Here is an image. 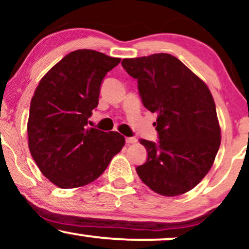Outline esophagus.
Listing matches in <instances>:
<instances>
[{
	"label": "esophagus",
	"instance_id": "34e87169",
	"mask_svg": "<svg viewBox=\"0 0 249 249\" xmlns=\"http://www.w3.org/2000/svg\"><path fill=\"white\" fill-rule=\"evenodd\" d=\"M125 142H126V144H134V142H137V138H134V137H127V138H125Z\"/></svg>",
	"mask_w": 249,
	"mask_h": 249
}]
</instances>
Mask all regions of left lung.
Returning <instances> with one entry per match:
<instances>
[{"label": "left lung", "instance_id": "8db88e82", "mask_svg": "<svg viewBox=\"0 0 249 249\" xmlns=\"http://www.w3.org/2000/svg\"><path fill=\"white\" fill-rule=\"evenodd\" d=\"M122 65L138 81L142 105L158 113V142L141 139L147 159L136 168L139 178L161 196L188 192L211 170L221 142L210 89L170 53L125 58Z\"/></svg>", "mask_w": 249, "mask_h": 249}]
</instances>
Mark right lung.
<instances>
[{
  "label": "right lung",
  "mask_w": 249,
  "mask_h": 249,
  "mask_svg": "<svg viewBox=\"0 0 249 249\" xmlns=\"http://www.w3.org/2000/svg\"><path fill=\"white\" fill-rule=\"evenodd\" d=\"M119 62L95 50L72 51L36 88L28 119L29 150L43 176L56 186L90 184L124 146L121 133L88 127L103 78Z\"/></svg>",
  "instance_id": "obj_1"
}]
</instances>
